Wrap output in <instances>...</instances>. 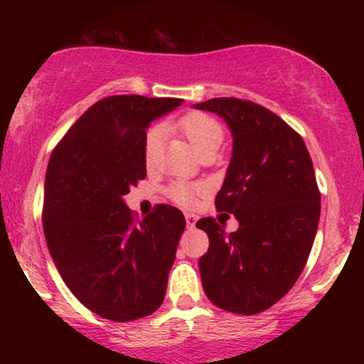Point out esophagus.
Instances as JSON below:
<instances>
[{"mask_svg":"<svg viewBox=\"0 0 364 364\" xmlns=\"http://www.w3.org/2000/svg\"><path fill=\"white\" fill-rule=\"evenodd\" d=\"M186 217V225L188 228H195V224H196V215L195 214H186L185 215Z\"/></svg>","mask_w":364,"mask_h":364,"instance_id":"esophagus-1","label":"esophagus"}]
</instances>
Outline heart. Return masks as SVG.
Here are the masks:
<instances>
[{
  "mask_svg": "<svg viewBox=\"0 0 364 364\" xmlns=\"http://www.w3.org/2000/svg\"><path fill=\"white\" fill-rule=\"evenodd\" d=\"M178 128L181 129L183 135L186 136L198 154L207 152V150L219 149L224 139V129L220 123L205 112H188L178 121ZM161 149V129L152 128L145 136L144 156L147 164H154ZM202 193V186L188 185V183H174L169 188V196L179 205L190 207L193 205L195 196Z\"/></svg>",
  "mask_w": 364,
  "mask_h": 364,
  "instance_id": "b5f03b06",
  "label": "heart"
}]
</instances>
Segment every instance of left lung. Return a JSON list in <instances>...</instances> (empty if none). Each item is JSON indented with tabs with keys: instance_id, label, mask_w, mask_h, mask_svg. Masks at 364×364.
Instances as JSON below:
<instances>
[{
	"instance_id": "1",
	"label": "left lung",
	"mask_w": 364,
	"mask_h": 364,
	"mask_svg": "<svg viewBox=\"0 0 364 364\" xmlns=\"http://www.w3.org/2000/svg\"><path fill=\"white\" fill-rule=\"evenodd\" d=\"M195 107L232 133L215 208L240 223L231 235L214 217L196 223L210 243L198 262L203 291L225 311L257 315L289 292L310 257L320 219L311 157L301 135L260 104L217 97Z\"/></svg>"
}]
</instances>
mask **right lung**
I'll list each match as a JSON object with an SVG mask.
<instances>
[{
	"mask_svg": "<svg viewBox=\"0 0 364 364\" xmlns=\"http://www.w3.org/2000/svg\"><path fill=\"white\" fill-rule=\"evenodd\" d=\"M181 102L144 95L102 99L77 119L49 159L46 243L75 298L102 318L139 320L164 301L185 217L176 207L156 205L136 223L123 196L147 176L150 123Z\"/></svg>",
	"mask_w": 364,
	"mask_h": 364,
	"instance_id": "right-lung-1",
	"label": "right lung"
}]
</instances>
